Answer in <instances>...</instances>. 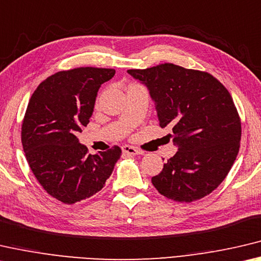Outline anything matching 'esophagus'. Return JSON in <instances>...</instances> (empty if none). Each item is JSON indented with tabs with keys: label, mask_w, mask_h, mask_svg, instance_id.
Masks as SVG:
<instances>
[{
	"label": "esophagus",
	"mask_w": 261,
	"mask_h": 261,
	"mask_svg": "<svg viewBox=\"0 0 261 261\" xmlns=\"http://www.w3.org/2000/svg\"><path fill=\"white\" fill-rule=\"evenodd\" d=\"M122 151L125 153H128V155L130 156H135V155H141V153H143L139 149H136L134 147H130V146H123L122 147Z\"/></svg>",
	"instance_id": "1"
}]
</instances>
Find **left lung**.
<instances>
[{
    "label": "left lung",
    "instance_id": "8db88e82",
    "mask_svg": "<svg viewBox=\"0 0 261 261\" xmlns=\"http://www.w3.org/2000/svg\"><path fill=\"white\" fill-rule=\"evenodd\" d=\"M148 88L162 128L178 151L151 178L165 198L192 202L211 194L236 161L242 126L229 91L206 71L162 63L127 70Z\"/></svg>",
    "mask_w": 261,
    "mask_h": 261
}]
</instances>
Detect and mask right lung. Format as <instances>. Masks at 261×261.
<instances>
[{
    "label": "right lung",
    "mask_w": 261,
    "mask_h": 261,
    "mask_svg": "<svg viewBox=\"0 0 261 261\" xmlns=\"http://www.w3.org/2000/svg\"><path fill=\"white\" fill-rule=\"evenodd\" d=\"M114 74L93 67L59 71L29 101L22 125L25 157L42 189L66 204L99 192L121 156L118 146L88 153L76 136L89 123L100 85Z\"/></svg>",
    "instance_id": "right-lung-1"
}]
</instances>
